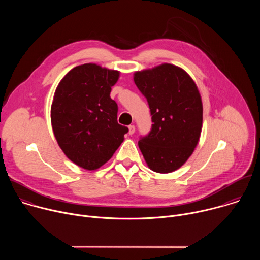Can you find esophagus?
<instances>
[{
    "label": "esophagus",
    "mask_w": 260,
    "mask_h": 260,
    "mask_svg": "<svg viewBox=\"0 0 260 260\" xmlns=\"http://www.w3.org/2000/svg\"><path fill=\"white\" fill-rule=\"evenodd\" d=\"M135 129H136V128H135V125H129V126H128V134H129V135H133V134L135 133Z\"/></svg>",
    "instance_id": "esophagus-1"
}]
</instances>
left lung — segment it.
Returning <instances> with one entry per match:
<instances>
[{"label":"left lung","mask_w":260,"mask_h":260,"mask_svg":"<svg viewBox=\"0 0 260 260\" xmlns=\"http://www.w3.org/2000/svg\"><path fill=\"white\" fill-rule=\"evenodd\" d=\"M134 81L149 105L150 132L138 142L152 171L171 173L192 154L203 124L200 92L188 74L171 63L136 72Z\"/></svg>","instance_id":"1"}]
</instances>
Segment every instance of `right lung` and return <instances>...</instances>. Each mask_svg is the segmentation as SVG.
<instances>
[{
	"label": "right lung",
	"instance_id": "right-lung-1",
	"mask_svg": "<svg viewBox=\"0 0 260 260\" xmlns=\"http://www.w3.org/2000/svg\"><path fill=\"white\" fill-rule=\"evenodd\" d=\"M119 72L95 63L72 69L59 82L51 105L55 139L67 157L85 169L106 164L128 132L117 122L118 106L110 98Z\"/></svg>",
	"mask_w": 260,
	"mask_h": 260
}]
</instances>
